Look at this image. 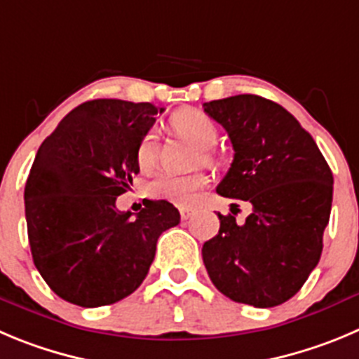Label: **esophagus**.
Listing matches in <instances>:
<instances>
[{"instance_id":"esophagus-1","label":"esophagus","mask_w":359,"mask_h":359,"mask_svg":"<svg viewBox=\"0 0 359 359\" xmlns=\"http://www.w3.org/2000/svg\"><path fill=\"white\" fill-rule=\"evenodd\" d=\"M179 210H180V217H182L184 221H186V219H189V217L193 216V214H195V210H193V209H189V207H180Z\"/></svg>"}]
</instances>
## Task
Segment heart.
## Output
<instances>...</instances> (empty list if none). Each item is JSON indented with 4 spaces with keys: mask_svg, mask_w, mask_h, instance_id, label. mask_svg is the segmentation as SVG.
<instances>
[{
    "mask_svg": "<svg viewBox=\"0 0 359 359\" xmlns=\"http://www.w3.org/2000/svg\"><path fill=\"white\" fill-rule=\"evenodd\" d=\"M170 126L180 134L182 138L191 142L200 149L202 163H212L210 147L217 140V129L212 120L198 109H182L172 116ZM157 136L156 130H149L136 149V163L140 170L152 168L156 163ZM207 175L203 173H189V175H172V173H157L147 186V193L156 200H166L175 205H191L196 200V195L202 187H205Z\"/></svg>",
    "mask_w": 359,
    "mask_h": 359,
    "instance_id": "b5f03b06",
    "label": "heart"
}]
</instances>
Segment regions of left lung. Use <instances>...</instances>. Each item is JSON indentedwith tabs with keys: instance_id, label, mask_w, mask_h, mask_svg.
I'll list each match as a JSON object with an SVG mask.
<instances>
[{
	"instance_id": "left-lung-1",
	"label": "left lung",
	"mask_w": 359,
	"mask_h": 359,
	"mask_svg": "<svg viewBox=\"0 0 359 359\" xmlns=\"http://www.w3.org/2000/svg\"><path fill=\"white\" fill-rule=\"evenodd\" d=\"M225 127L233 161L216 191L250 202L244 223L217 214L202 257L209 278L236 303L271 308L299 292L323 253L333 173L313 138L280 104L233 95L203 104Z\"/></svg>"
}]
</instances>
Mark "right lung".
<instances>
[{"mask_svg": "<svg viewBox=\"0 0 359 359\" xmlns=\"http://www.w3.org/2000/svg\"><path fill=\"white\" fill-rule=\"evenodd\" d=\"M150 102L95 99L74 108L36 152L25 186L32 257L62 299L113 304L142 285L164 230L180 214L166 200L120 212L116 196L140 173L136 149L156 122Z\"/></svg>", "mask_w": 359, "mask_h": 359, "instance_id": "right-lung-1", "label": "right lung"}]
</instances>
